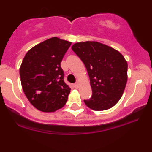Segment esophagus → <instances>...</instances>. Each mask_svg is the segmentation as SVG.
Wrapping results in <instances>:
<instances>
[{
	"label": "esophagus",
	"mask_w": 152,
	"mask_h": 152,
	"mask_svg": "<svg viewBox=\"0 0 152 152\" xmlns=\"http://www.w3.org/2000/svg\"><path fill=\"white\" fill-rule=\"evenodd\" d=\"M74 86H75V88H78V87H79V83H78V81L76 82V83L74 84Z\"/></svg>",
	"instance_id": "obj_1"
}]
</instances>
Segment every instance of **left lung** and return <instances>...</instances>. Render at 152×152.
Masks as SVG:
<instances>
[{
  "label": "left lung",
  "instance_id": "left-lung-1",
  "mask_svg": "<svg viewBox=\"0 0 152 152\" xmlns=\"http://www.w3.org/2000/svg\"><path fill=\"white\" fill-rule=\"evenodd\" d=\"M71 49L83 62L90 78L92 97L84 100L89 108L101 111L115 105L127 81V62L115 49L96 41L75 43Z\"/></svg>",
  "mask_w": 152,
  "mask_h": 152
}]
</instances>
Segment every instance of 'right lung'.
<instances>
[{
  "mask_svg": "<svg viewBox=\"0 0 152 152\" xmlns=\"http://www.w3.org/2000/svg\"><path fill=\"white\" fill-rule=\"evenodd\" d=\"M71 42L54 37L31 48L20 67L22 88L30 103L42 112L65 105L71 88L64 81L61 62Z\"/></svg>",
  "mask_w": 152,
  "mask_h": 152,
  "instance_id": "right-lung-1",
  "label": "right lung"
}]
</instances>
